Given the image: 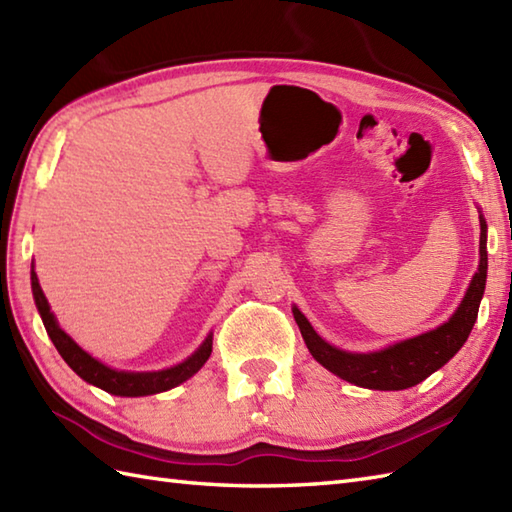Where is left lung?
<instances>
[{
  "mask_svg": "<svg viewBox=\"0 0 512 512\" xmlns=\"http://www.w3.org/2000/svg\"><path fill=\"white\" fill-rule=\"evenodd\" d=\"M486 268V222L480 220V268H477L464 301L453 317L436 330L374 354H350L336 350L312 330L308 319L297 308H292V312H295V321L314 361H319L332 374L367 389H407L422 383L424 378L451 361L469 339L486 288Z\"/></svg>",
  "mask_w": 512,
  "mask_h": 512,
  "instance_id": "8db88e82",
  "label": "left lung"
}]
</instances>
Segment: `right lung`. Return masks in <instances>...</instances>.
<instances>
[{
  "mask_svg": "<svg viewBox=\"0 0 512 512\" xmlns=\"http://www.w3.org/2000/svg\"><path fill=\"white\" fill-rule=\"evenodd\" d=\"M30 281H32V295H35V303H37V310L41 314V321H43V325H46V332L52 339L54 347H57L59 354L63 356V361L68 363L83 380H88L90 385L110 391V394H114V396L160 394V391H167L171 387L184 383V380L191 378L206 361H209L211 350H213V336H209V339L200 345L198 352L189 356L187 361L176 365V367L162 369V372H140V374L116 372V369H110L107 365L96 361V358H92L88 352H83L81 347L76 345L70 336L59 328L57 319H54V314L50 312L48 299H46V295H43V290L39 286L35 270L30 273Z\"/></svg>",
  "mask_w": 512,
  "mask_h": 512,
  "instance_id": "obj_1",
  "label": "right lung"
}]
</instances>
